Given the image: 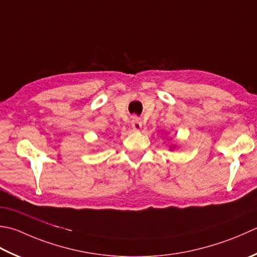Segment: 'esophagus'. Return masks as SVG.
Segmentation results:
<instances>
[{
    "label": "esophagus",
    "instance_id": "esophagus-1",
    "mask_svg": "<svg viewBox=\"0 0 257 257\" xmlns=\"http://www.w3.org/2000/svg\"><path fill=\"white\" fill-rule=\"evenodd\" d=\"M132 125H133L134 130H139L140 128H142V121H140V120H139L138 118H135V119L133 120Z\"/></svg>",
    "mask_w": 257,
    "mask_h": 257
}]
</instances>
